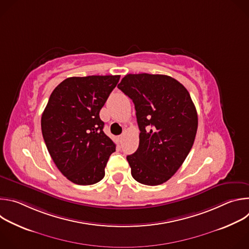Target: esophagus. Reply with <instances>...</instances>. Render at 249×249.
Masks as SVG:
<instances>
[{
	"instance_id": "1",
	"label": "esophagus",
	"mask_w": 249,
	"mask_h": 249,
	"mask_svg": "<svg viewBox=\"0 0 249 249\" xmlns=\"http://www.w3.org/2000/svg\"><path fill=\"white\" fill-rule=\"evenodd\" d=\"M124 135H120V136H118V142L120 144H122L123 143V140H124Z\"/></svg>"
}]
</instances>
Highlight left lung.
Listing matches in <instances>:
<instances>
[{
    "mask_svg": "<svg viewBox=\"0 0 249 249\" xmlns=\"http://www.w3.org/2000/svg\"><path fill=\"white\" fill-rule=\"evenodd\" d=\"M135 104L138 150L127 160L133 178L160 185L178 170L197 133L198 116L188 90L165 75L129 74L117 86Z\"/></svg>",
    "mask_w": 249,
    "mask_h": 249,
    "instance_id": "obj_1",
    "label": "left lung"
}]
</instances>
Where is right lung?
<instances>
[{
  "label": "right lung",
  "instance_id": "1",
  "mask_svg": "<svg viewBox=\"0 0 249 249\" xmlns=\"http://www.w3.org/2000/svg\"><path fill=\"white\" fill-rule=\"evenodd\" d=\"M120 76L72 77L52 91L41 116L47 150L64 176L75 184L100 181L113 141L103 132L99 111Z\"/></svg>",
  "mask_w": 249,
  "mask_h": 249
}]
</instances>
